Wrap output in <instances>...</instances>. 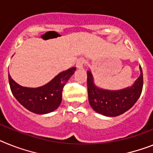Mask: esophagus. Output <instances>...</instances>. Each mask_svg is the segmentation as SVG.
I'll use <instances>...</instances> for the list:
<instances>
[{
    "label": "esophagus",
    "instance_id": "obj_1",
    "mask_svg": "<svg viewBox=\"0 0 153 153\" xmlns=\"http://www.w3.org/2000/svg\"><path fill=\"white\" fill-rule=\"evenodd\" d=\"M85 64V60L82 58H80L78 60V61L76 62V68L78 69H82L83 68V66H84Z\"/></svg>",
    "mask_w": 153,
    "mask_h": 153
}]
</instances>
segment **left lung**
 <instances>
[{"label": "left lung", "mask_w": 153, "mask_h": 153, "mask_svg": "<svg viewBox=\"0 0 153 153\" xmlns=\"http://www.w3.org/2000/svg\"><path fill=\"white\" fill-rule=\"evenodd\" d=\"M140 75L131 86L109 90L100 88L95 84L91 71H87V87L88 102L91 107L100 114L117 117L130 110L141 96L143 87V74L141 66Z\"/></svg>", "instance_id": "left-lung-1"}]
</instances>
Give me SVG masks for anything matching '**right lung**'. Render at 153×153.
Wrapping results in <instances>:
<instances>
[{"label":"right lung","instance_id":"right-lung-1","mask_svg":"<svg viewBox=\"0 0 153 153\" xmlns=\"http://www.w3.org/2000/svg\"><path fill=\"white\" fill-rule=\"evenodd\" d=\"M76 70L71 68L59 73L43 86L29 88L15 82L8 74L11 92L25 108L37 114H46L57 110L62 100L63 88Z\"/></svg>","mask_w":153,"mask_h":153}]
</instances>
